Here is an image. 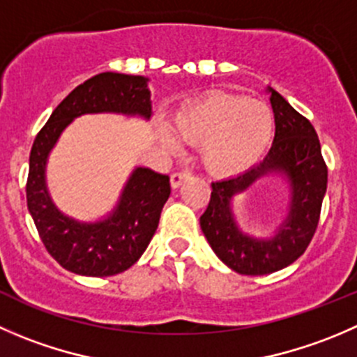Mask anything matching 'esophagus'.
<instances>
[{"mask_svg": "<svg viewBox=\"0 0 357 357\" xmlns=\"http://www.w3.org/2000/svg\"><path fill=\"white\" fill-rule=\"evenodd\" d=\"M188 179H190V172H174V174L171 176V186L172 188H179V186H181L185 181H188Z\"/></svg>", "mask_w": 357, "mask_h": 357, "instance_id": "obj_1", "label": "esophagus"}]
</instances>
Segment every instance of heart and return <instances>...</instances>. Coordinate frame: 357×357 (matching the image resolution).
<instances>
[{"label":"heart","instance_id":"1","mask_svg":"<svg viewBox=\"0 0 357 357\" xmlns=\"http://www.w3.org/2000/svg\"><path fill=\"white\" fill-rule=\"evenodd\" d=\"M176 134L200 146L202 164L214 176H235L258 164L274 136V113L258 99L211 94L176 113ZM167 146H178L169 130Z\"/></svg>","mask_w":357,"mask_h":357}]
</instances>
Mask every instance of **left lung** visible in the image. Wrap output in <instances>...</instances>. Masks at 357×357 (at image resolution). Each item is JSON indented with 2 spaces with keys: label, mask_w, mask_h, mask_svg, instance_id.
I'll use <instances>...</instances> for the list:
<instances>
[{
  "label": "left lung",
  "mask_w": 357,
  "mask_h": 357,
  "mask_svg": "<svg viewBox=\"0 0 357 357\" xmlns=\"http://www.w3.org/2000/svg\"><path fill=\"white\" fill-rule=\"evenodd\" d=\"M274 109L275 136L259 164L242 174L213 183L200 228L218 258L244 275H265L291 265L305 252L319 223L328 185V169L312 123L279 92L266 89ZM278 174L290 190L289 214L271 238H255L238 227L233 199L256 181Z\"/></svg>",
  "instance_id": "1"
}]
</instances>
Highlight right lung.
<instances>
[{"label":"right lung","mask_w":357,"mask_h":357,"mask_svg":"<svg viewBox=\"0 0 357 357\" xmlns=\"http://www.w3.org/2000/svg\"><path fill=\"white\" fill-rule=\"evenodd\" d=\"M89 113H120L150 120L148 78L101 73L78 85L38 132L29 155L26 195L41 242L66 271L108 278L127 271L141 258L155 235L164 204L171 195L169 176L148 167L130 172L112 213L98 221H79L62 213L47 186L48 155L66 127Z\"/></svg>","instance_id":"1"}]
</instances>
